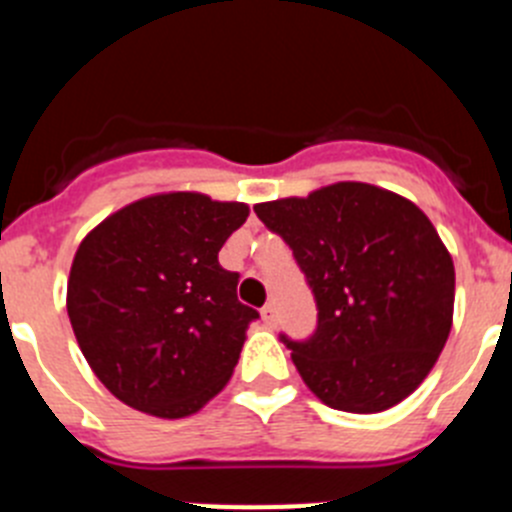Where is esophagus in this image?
I'll return each instance as SVG.
<instances>
[{"mask_svg":"<svg viewBox=\"0 0 512 512\" xmlns=\"http://www.w3.org/2000/svg\"><path fill=\"white\" fill-rule=\"evenodd\" d=\"M261 320H264L269 328H274V325H277V307H274V302H266V305L261 307Z\"/></svg>","mask_w":512,"mask_h":512,"instance_id":"34e87169","label":"esophagus"}]
</instances>
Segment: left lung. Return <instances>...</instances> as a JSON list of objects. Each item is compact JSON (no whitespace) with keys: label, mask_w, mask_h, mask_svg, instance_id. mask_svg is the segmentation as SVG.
Listing matches in <instances>:
<instances>
[{"label":"left lung","mask_w":512,"mask_h":512,"mask_svg":"<svg viewBox=\"0 0 512 512\" xmlns=\"http://www.w3.org/2000/svg\"><path fill=\"white\" fill-rule=\"evenodd\" d=\"M253 212L292 248L315 295V333L282 336L312 395L343 413H382L418 390L451 333L456 284L425 212L364 182Z\"/></svg>","instance_id":"1"}]
</instances>
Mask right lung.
I'll return each instance as SVG.
<instances>
[{
	"mask_svg": "<svg viewBox=\"0 0 512 512\" xmlns=\"http://www.w3.org/2000/svg\"><path fill=\"white\" fill-rule=\"evenodd\" d=\"M248 217L243 202L153 194L81 241L66 310L81 354L120 402L187 418L223 390L259 318L217 253Z\"/></svg>",
	"mask_w": 512,
	"mask_h": 512,
	"instance_id": "1",
	"label": "right lung"
}]
</instances>
